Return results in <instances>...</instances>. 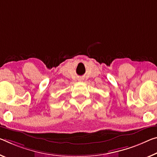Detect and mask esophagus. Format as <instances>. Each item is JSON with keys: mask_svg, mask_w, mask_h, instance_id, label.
I'll list each match as a JSON object with an SVG mask.
<instances>
[{"mask_svg": "<svg viewBox=\"0 0 157 157\" xmlns=\"http://www.w3.org/2000/svg\"><path fill=\"white\" fill-rule=\"evenodd\" d=\"M80 79H79V80H80Z\"/></svg>", "mask_w": 157, "mask_h": 157, "instance_id": "esophagus-1", "label": "esophagus"}]
</instances>
